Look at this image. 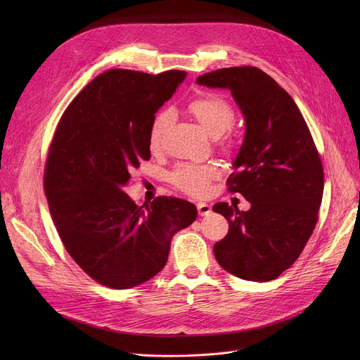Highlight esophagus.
<instances>
[{
  "label": "esophagus",
  "instance_id": "1",
  "mask_svg": "<svg viewBox=\"0 0 360 360\" xmlns=\"http://www.w3.org/2000/svg\"><path fill=\"white\" fill-rule=\"evenodd\" d=\"M197 210L200 216H209L212 213V207L205 202H198L197 204Z\"/></svg>",
  "mask_w": 360,
  "mask_h": 360
}]
</instances>
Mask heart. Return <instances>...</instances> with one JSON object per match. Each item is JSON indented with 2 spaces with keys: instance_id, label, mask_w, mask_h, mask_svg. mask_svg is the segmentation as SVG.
<instances>
[{
  "instance_id": "1",
  "label": "heart",
  "mask_w": 360,
  "mask_h": 360,
  "mask_svg": "<svg viewBox=\"0 0 360 360\" xmlns=\"http://www.w3.org/2000/svg\"><path fill=\"white\" fill-rule=\"evenodd\" d=\"M188 109L198 124L212 134L213 137L221 136L235 122V112L232 106L216 96H202L194 99ZM172 121V112L160 110L158 112L148 129V146L151 150H159L165 132ZM219 175V169L214 163L193 165L185 163L178 166L170 179L174 185L185 194L204 195L210 188V182Z\"/></svg>"
}]
</instances>
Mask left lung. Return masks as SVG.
<instances>
[{
    "instance_id": "1",
    "label": "left lung",
    "mask_w": 360,
    "mask_h": 360,
    "mask_svg": "<svg viewBox=\"0 0 360 360\" xmlns=\"http://www.w3.org/2000/svg\"><path fill=\"white\" fill-rule=\"evenodd\" d=\"M197 83L231 90L245 118L228 185L251 209L213 205L229 223L214 257L239 278L274 280L304 251L323 200L324 170L309 128L290 94L257 67L220 68Z\"/></svg>"
}]
</instances>
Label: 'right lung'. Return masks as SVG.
<instances>
[{"instance_id": "obj_1", "label": "right lung", "mask_w": 360, "mask_h": 360, "mask_svg": "<svg viewBox=\"0 0 360 360\" xmlns=\"http://www.w3.org/2000/svg\"><path fill=\"white\" fill-rule=\"evenodd\" d=\"M186 72L109 70L63 113L49 147L44 186L67 252L93 280L131 289L155 277L170 240L197 219V207L158 197L144 209L124 191L131 170L150 159L148 129Z\"/></svg>"}]
</instances>
